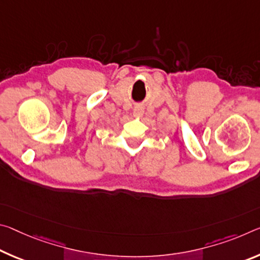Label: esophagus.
Returning <instances> with one entry per match:
<instances>
[{
    "label": "esophagus",
    "instance_id": "34e87169",
    "mask_svg": "<svg viewBox=\"0 0 260 260\" xmlns=\"http://www.w3.org/2000/svg\"><path fill=\"white\" fill-rule=\"evenodd\" d=\"M143 113H145V108H143L142 105H137L133 110V115L135 118H141Z\"/></svg>",
    "mask_w": 260,
    "mask_h": 260
}]
</instances>
